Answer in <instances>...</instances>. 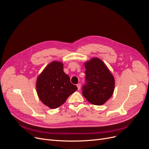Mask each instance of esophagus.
<instances>
[{"label":"esophagus","mask_w":149,"mask_h":149,"mask_svg":"<svg viewBox=\"0 0 149 149\" xmlns=\"http://www.w3.org/2000/svg\"><path fill=\"white\" fill-rule=\"evenodd\" d=\"M77 86V87H78V90H79V89L81 88V84L79 83V84H78L76 85Z\"/></svg>","instance_id":"34e87169"}]
</instances>
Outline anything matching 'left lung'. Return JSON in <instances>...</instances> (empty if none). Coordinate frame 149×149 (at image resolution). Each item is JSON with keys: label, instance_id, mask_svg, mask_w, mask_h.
<instances>
[{"label": "left lung", "instance_id": "left-lung-1", "mask_svg": "<svg viewBox=\"0 0 149 149\" xmlns=\"http://www.w3.org/2000/svg\"><path fill=\"white\" fill-rule=\"evenodd\" d=\"M85 84L82 95L89 103L95 105L103 104L114 92V77L102 61L93 58L85 63Z\"/></svg>", "mask_w": 149, "mask_h": 149}]
</instances>
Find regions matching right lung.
I'll return each instance as SVG.
<instances>
[{"label": "right lung", "instance_id": "1", "mask_svg": "<svg viewBox=\"0 0 149 149\" xmlns=\"http://www.w3.org/2000/svg\"><path fill=\"white\" fill-rule=\"evenodd\" d=\"M78 87L71 84L70 77L64 73L63 63L52 62L38 77L37 92L43 104L56 109L63 104Z\"/></svg>", "mask_w": 149, "mask_h": 149}]
</instances>
